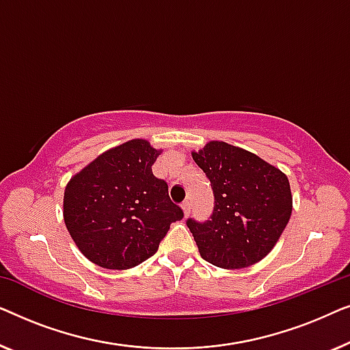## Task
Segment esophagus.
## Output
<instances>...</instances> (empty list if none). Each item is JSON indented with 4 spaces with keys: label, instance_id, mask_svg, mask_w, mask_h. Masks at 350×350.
<instances>
[{
    "label": "esophagus",
    "instance_id": "34e87169",
    "mask_svg": "<svg viewBox=\"0 0 350 350\" xmlns=\"http://www.w3.org/2000/svg\"><path fill=\"white\" fill-rule=\"evenodd\" d=\"M181 208H183L185 217H188V215H189V210H191V204H189V200H185V202L181 204Z\"/></svg>",
    "mask_w": 350,
    "mask_h": 350
}]
</instances>
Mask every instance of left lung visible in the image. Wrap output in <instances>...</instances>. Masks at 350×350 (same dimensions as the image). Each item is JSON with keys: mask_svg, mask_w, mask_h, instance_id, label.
I'll return each instance as SVG.
<instances>
[{"mask_svg": "<svg viewBox=\"0 0 350 350\" xmlns=\"http://www.w3.org/2000/svg\"><path fill=\"white\" fill-rule=\"evenodd\" d=\"M193 159L212 183L210 219H188L200 256L223 269L261 261L279 241L293 199L284 172L260 156L224 142H208Z\"/></svg>", "mask_w": 350, "mask_h": 350, "instance_id": "1", "label": "left lung"}]
</instances>
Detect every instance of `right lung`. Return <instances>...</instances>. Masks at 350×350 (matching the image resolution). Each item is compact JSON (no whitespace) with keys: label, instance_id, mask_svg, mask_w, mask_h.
Wrapping results in <instances>:
<instances>
[{"label":"right lung","instance_id":"obj_1","mask_svg":"<svg viewBox=\"0 0 350 350\" xmlns=\"http://www.w3.org/2000/svg\"><path fill=\"white\" fill-rule=\"evenodd\" d=\"M162 152L143 138L105 151L71 176L64 219L79 252L105 269H131L154 255L183 210L152 175Z\"/></svg>","mask_w":350,"mask_h":350}]
</instances>
